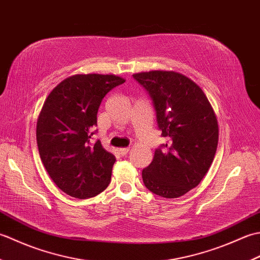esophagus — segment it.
<instances>
[{"instance_id":"34e87169","label":"esophagus","mask_w":260,"mask_h":260,"mask_svg":"<svg viewBox=\"0 0 260 260\" xmlns=\"http://www.w3.org/2000/svg\"><path fill=\"white\" fill-rule=\"evenodd\" d=\"M129 151V147H123V148H119V153L121 155H126L127 153Z\"/></svg>"}]
</instances>
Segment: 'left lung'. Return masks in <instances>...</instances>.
Here are the masks:
<instances>
[{
	"mask_svg": "<svg viewBox=\"0 0 260 260\" xmlns=\"http://www.w3.org/2000/svg\"><path fill=\"white\" fill-rule=\"evenodd\" d=\"M146 90L165 137L152 163L142 171L145 186L156 196L173 199L200 183L218 145V121L207 96L196 82L174 71L133 75Z\"/></svg>",
	"mask_w": 260,
	"mask_h": 260,
	"instance_id": "obj_1",
	"label": "left lung"
}]
</instances>
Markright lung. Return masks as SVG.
Wrapping results in <instances>:
<instances>
[{
	"label": "right lung",
	"mask_w": 260,
	"mask_h": 260,
	"mask_svg": "<svg viewBox=\"0 0 260 260\" xmlns=\"http://www.w3.org/2000/svg\"><path fill=\"white\" fill-rule=\"evenodd\" d=\"M125 79L115 75H76L54 88L37 123V144L48 174L60 190L88 199L108 186L116 161L97 133L103 98Z\"/></svg>",
	"instance_id": "1"
}]
</instances>
